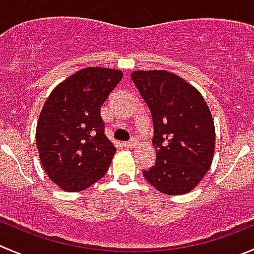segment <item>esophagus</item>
I'll list each match as a JSON object with an SVG mask.
<instances>
[{
  "label": "esophagus",
  "mask_w": 254,
  "mask_h": 254,
  "mask_svg": "<svg viewBox=\"0 0 254 254\" xmlns=\"http://www.w3.org/2000/svg\"><path fill=\"white\" fill-rule=\"evenodd\" d=\"M137 145V140L136 139H131L130 141L124 142V146L127 147V149H131V147H135Z\"/></svg>",
  "instance_id": "obj_1"
}]
</instances>
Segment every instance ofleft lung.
<instances>
[{"label": "left lung", "instance_id": "left-lung-1", "mask_svg": "<svg viewBox=\"0 0 254 254\" xmlns=\"http://www.w3.org/2000/svg\"><path fill=\"white\" fill-rule=\"evenodd\" d=\"M130 77L154 123L156 161L142 175L165 195L192 191L215 155V124L207 103L193 85L174 73L135 70Z\"/></svg>", "mask_w": 254, "mask_h": 254}]
</instances>
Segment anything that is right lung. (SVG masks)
I'll return each mask as SVG.
<instances>
[{"label": "right lung", "instance_id": "obj_1", "mask_svg": "<svg viewBox=\"0 0 254 254\" xmlns=\"http://www.w3.org/2000/svg\"><path fill=\"white\" fill-rule=\"evenodd\" d=\"M122 78V70L83 68L47 98L36 144L44 171L59 189L83 191L109 169L117 149L104 134L100 108Z\"/></svg>", "mask_w": 254, "mask_h": 254}]
</instances>
